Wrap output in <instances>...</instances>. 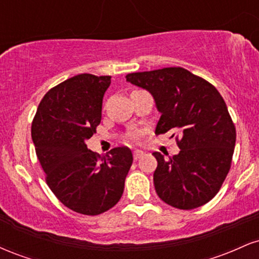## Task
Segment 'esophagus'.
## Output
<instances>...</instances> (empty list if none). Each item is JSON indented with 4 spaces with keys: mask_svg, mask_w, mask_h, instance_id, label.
Listing matches in <instances>:
<instances>
[{
    "mask_svg": "<svg viewBox=\"0 0 259 259\" xmlns=\"http://www.w3.org/2000/svg\"><path fill=\"white\" fill-rule=\"evenodd\" d=\"M133 156H134V159H135V160H138V159H140V158H141V157H142V156H145V153H144V152H142V151L135 150V151H134Z\"/></svg>",
    "mask_w": 259,
    "mask_h": 259,
    "instance_id": "esophagus-1",
    "label": "esophagus"
}]
</instances>
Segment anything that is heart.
<instances>
[{"instance_id": "heart-1", "label": "heart", "mask_w": 259, "mask_h": 259, "mask_svg": "<svg viewBox=\"0 0 259 259\" xmlns=\"http://www.w3.org/2000/svg\"><path fill=\"white\" fill-rule=\"evenodd\" d=\"M130 140L136 141V140H138V135H136V134H132V135H130Z\"/></svg>"}]
</instances>
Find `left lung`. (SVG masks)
Wrapping results in <instances>:
<instances>
[{
  "instance_id": "left-lung-1",
  "label": "left lung",
  "mask_w": 259,
  "mask_h": 259,
  "mask_svg": "<svg viewBox=\"0 0 259 259\" xmlns=\"http://www.w3.org/2000/svg\"><path fill=\"white\" fill-rule=\"evenodd\" d=\"M126 80L152 94L160 118L156 134L178 132L180 152H159L153 174L162 201L194 209L218 194L230 170L236 129L219 91L207 80L180 67L130 73ZM175 133L171 136H174Z\"/></svg>"
}]
</instances>
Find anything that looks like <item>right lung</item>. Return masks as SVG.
<instances>
[{
  "mask_svg": "<svg viewBox=\"0 0 259 259\" xmlns=\"http://www.w3.org/2000/svg\"><path fill=\"white\" fill-rule=\"evenodd\" d=\"M111 76L79 74L47 92L31 124L35 151L51 191L65 207L97 215L118 203L133 164L132 151L92 152L85 141L101 123Z\"/></svg>",
  "mask_w": 259,
  "mask_h": 259,
  "instance_id": "1",
  "label": "right lung"
}]
</instances>
